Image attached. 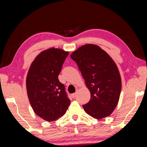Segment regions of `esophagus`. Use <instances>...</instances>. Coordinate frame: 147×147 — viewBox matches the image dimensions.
Here are the masks:
<instances>
[{"mask_svg":"<svg viewBox=\"0 0 147 147\" xmlns=\"http://www.w3.org/2000/svg\"><path fill=\"white\" fill-rule=\"evenodd\" d=\"M76 96H77V93L72 94V97H73V98H75V97H76Z\"/></svg>","mask_w":147,"mask_h":147,"instance_id":"obj_1","label":"esophagus"}]
</instances>
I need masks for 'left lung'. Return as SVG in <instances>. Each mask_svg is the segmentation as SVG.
<instances>
[{
    "label": "left lung",
    "instance_id": "left-lung-1",
    "mask_svg": "<svg viewBox=\"0 0 147 147\" xmlns=\"http://www.w3.org/2000/svg\"><path fill=\"white\" fill-rule=\"evenodd\" d=\"M70 57L78 66L90 99L83 105L84 111L95 119L108 117L117 106L121 90L119 71L111 57L100 47L86 44Z\"/></svg>",
    "mask_w": 147,
    "mask_h": 147
}]
</instances>
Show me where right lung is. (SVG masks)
Instances as JSON below:
<instances>
[{
  "instance_id": "1",
  "label": "right lung",
  "mask_w": 147,
  "mask_h": 147,
  "mask_svg": "<svg viewBox=\"0 0 147 147\" xmlns=\"http://www.w3.org/2000/svg\"><path fill=\"white\" fill-rule=\"evenodd\" d=\"M68 52L52 48L38 54L26 76L27 95L37 116L47 121L57 120L70 105L64 84L59 76Z\"/></svg>"
}]
</instances>
